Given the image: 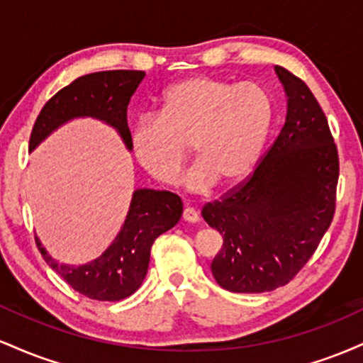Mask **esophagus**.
Returning a JSON list of instances; mask_svg holds the SVG:
<instances>
[{
	"mask_svg": "<svg viewBox=\"0 0 363 363\" xmlns=\"http://www.w3.org/2000/svg\"><path fill=\"white\" fill-rule=\"evenodd\" d=\"M182 218L189 223H196L199 220V215L194 208H184V211H182Z\"/></svg>",
	"mask_w": 363,
	"mask_h": 363,
	"instance_id": "1",
	"label": "esophagus"
}]
</instances>
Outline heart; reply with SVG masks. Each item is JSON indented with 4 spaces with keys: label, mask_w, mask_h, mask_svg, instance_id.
<instances>
[{
    "label": "heart",
    "mask_w": 363,
    "mask_h": 363,
    "mask_svg": "<svg viewBox=\"0 0 363 363\" xmlns=\"http://www.w3.org/2000/svg\"><path fill=\"white\" fill-rule=\"evenodd\" d=\"M274 119V102L259 82L191 77L162 97L158 116L133 126L131 150L155 181L176 186L193 148L199 164L187 186L205 191L216 181L234 184L259 157Z\"/></svg>",
    "instance_id": "b5f03b06"
}]
</instances>
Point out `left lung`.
I'll list each match as a JSON object with an SVG mask.
<instances>
[{
  "mask_svg": "<svg viewBox=\"0 0 363 363\" xmlns=\"http://www.w3.org/2000/svg\"><path fill=\"white\" fill-rule=\"evenodd\" d=\"M274 69L289 97L280 135L242 182L201 210L223 237L211 273L234 294L272 291L294 280L336 210L340 158L326 116L301 78Z\"/></svg>",
  "mask_w": 363,
  "mask_h": 363,
  "instance_id": "obj_1",
  "label": "left lung"
}]
</instances>
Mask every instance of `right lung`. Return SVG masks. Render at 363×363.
Masks as SVG:
<instances>
[{
	"label": "right lung",
	"instance_id": "obj_1",
	"mask_svg": "<svg viewBox=\"0 0 363 363\" xmlns=\"http://www.w3.org/2000/svg\"><path fill=\"white\" fill-rule=\"evenodd\" d=\"M143 78L145 72L133 69L99 72L77 78L45 102L35 119L28 148L34 150L66 121L91 116L118 129L121 138L131 150L128 106ZM181 215L182 201L177 194L138 189L133 194L118 237L101 257L89 264H60L45 252L39 239H35V244L45 262L78 294L94 301L118 302L140 289L147 277L153 242L158 235L172 228Z\"/></svg>",
	"mask_w": 363,
	"mask_h": 363
}]
</instances>
